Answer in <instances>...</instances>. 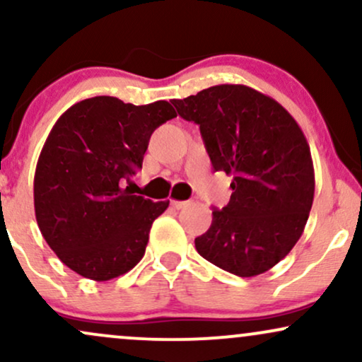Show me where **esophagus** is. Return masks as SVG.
I'll list each match as a JSON object with an SVG mask.
<instances>
[{"mask_svg": "<svg viewBox=\"0 0 362 362\" xmlns=\"http://www.w3.org/2000/svg\"><path fill=\"white\" fill-rule=\"evenodd\" d=\"M172 206L175 209H184V207L189 206V201H172Z\"/></svg>", "mask_w": 362, "mask_h": 362, "instance_id": "obj_1", "label": "esophagus"}]
</instances>
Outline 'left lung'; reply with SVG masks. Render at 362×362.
<instances>
[{
	"label": "left lung",
	"instance_id": "8db88e82",
	"mask_svg": "<svg viewBox=\"0 0 362 362\" xmlns=\"http://www.w3.org/2000/svg\"><path fill=\"white\" fill-rule=\"evenodd\" d=\"M172 103L201 129L216 172L233 177L230 202L213 211L195 248L235 276L264 274L308 221L315 172L305 134L281 103L245 85H216Z\"/></svg>",
	"mask_w": 362,
	"mask_h": 362
}]
</instances>
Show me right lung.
<instances>
[{
    "mask_svg": "<svg viewBox=\"0 0 362 362\" xmlns=\"http://www.w3.org/2000/svg\"><path fill=\"white\" fill-rule=\"evenodd\" d=\"M177 117L168 102L93 97L54 124L37 161L34 206L49 247L71 271L109 281L143 259L149 230L170 201L122 189L143 167L153 131Z\"/></svg>",
    "mask_w": 362,
    "mask_h": 362,
    "instance_id": "1",
    "label": "right lung"
}]
</instances>
